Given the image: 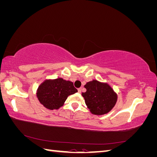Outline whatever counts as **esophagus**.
<instances>
[{"label":"esophagus","mask_w":157,"mask_h":157,"mask_svg":"<svg viewBox=\"0 0 157 157\" xmlns=\"http://www.w3.org/2000/svg\"><path fill=\"white\" fill-rule=\"evenodd\" d=\"M78 91L79 93H81V92H82V88H78Z\"/></svg>","instance_id":"esophagus-1"}]
</instances>
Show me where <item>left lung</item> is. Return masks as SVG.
<instances>
[{
  "label": "left lung",
  "mask_w": 157,
  "mask_h": 157,
  "mask_svg": "<svg viewBox=\"0 0 157 157\" xmlns=\"http://www.w3.org/2000/svg\"><path fill=\"white\" fill-rule=\"evenodd\" d=\"M86 92L82 93L85 103L94 115H102L111 111L117 101V94L107 83L93 80L84 85Z\"/></svg>",
  "instance_id": "left-lung-1"
}]
</instances>
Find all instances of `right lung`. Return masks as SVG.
<instances>
[{"instance_id":"right-lung-1","label":"right lung","mask_w":157,"mask_h":157,"mask_svg":"<svg viewBox=\"0 0 157 157\" xmlns=\"http://www.w3.org/2000/svg\"><path fill=\"white\" fill-rule=\"evenodd\" d=\"M77 92L72 82L58 78L45 80L38 88L36 96L44 107L54 110L62 107L67 97Z\"/></svg>"}]
</instances>
